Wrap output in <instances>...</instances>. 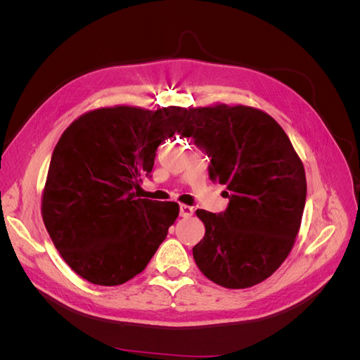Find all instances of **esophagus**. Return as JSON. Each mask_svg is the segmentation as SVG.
<instances>
[{
	"label": "esophagus",
	"mask_w": 360,
	"mask_h": 360,
	"mask_svg": "<svg viewBox=\"0 0 360 360\" xmlns=\"http://www.w3.org/2000/svg\"><path fill=\"white\" fill-rule=\"evenodd\" d=\"M192 214H193V207L186 205V204L180 205V216L181 217H191Z\"/></svg>",
	"instance_id": "esophagus-1"
}]
</instances>
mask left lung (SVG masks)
<instances>
[{"label": "left lung", "instance_id": "8db88e82", "mask_svg": "<svg viewBox=\"0 0 360 360\" xmlns=\"http://www.w3.org/2000/svg\"><path fill=\"white\" fill-rule=\"evenodd\" d=\"M179 134L212 158L209 176L230 198L216 214L197 210L205 234L193 259L214 284L240 290L259 284L284 263L296 242L307 201L299 155L275 118L252 106L189 108Z\"/></svg>", "mask_w": 360, "mask_h": 360}]
</instances>
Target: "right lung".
<instances>
[{
	"label": "right lung",
	"mask_w": 360,
	"mask_h": 360,
	"mask_svg": "<svg viewBox=\"0 0 360 360\" xmlns=\"http://www.w3.org/2000/svg\"><path fill=\"white\" fill-rule=\"evenodd\" d=\"M186 108L117 105L82 114L51 158L41 217L63 259L96 285L141 274L165 240L180 207L139 198L158 147L179 132Z\"/></svg>",
	"instance_id": "right-lung-1"
}]
</instances>
